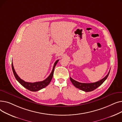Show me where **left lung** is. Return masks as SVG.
Masks as SVG:
<instances>
[{
	"label": "left lung",
	"mask_w": 122,
	"mask_h": 122,
	"mask_svg": "<svg viewBox=\"0 0 122 122\" xmlns=\"http://www.w3.org/2000/svg\"><path fill=\"white\" fill-rule=\"evenodd\" d=\"M110 71H109L108 74L105 76V77L101 79V80L97 81L95 82H93V83H81L78 82L77 81H76L73 79L72 78H71L70 76V80H71L72 83L73 85L76 88H78L81 91H83L86 92H92L93 91L94 89L96 88H97L98 87L100 86L104 81L106 80L109 74Z\"/></svg>",
	"instance_id": "left-lung-1"
}]
</instances>
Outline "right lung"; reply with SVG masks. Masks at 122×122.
Masks as SVG:
<instances>
[{
  "label": "right lung",
  "instance_id": "obj_1",
  "mask_svg": "<svg viewBox=\"0 0 122 122\" xmlns=\"http://www.w3.org/2000/svg\"><path fill=\"white\" fill-rule=\"evenodd\" d=\"M59 60H57L54 63L53 69L52 70L51 74L49 75V76L46 79L41 81H37L35 82H26L24 80H22L19 76H18L17 73H16L15 69L13 67V63L12 62V68L13 70V72L14 75L16 79L17 80V81L20 83V84L23 86L25 88H27L28 90L31 91V92H36L38 91H40L41 89L44 88L47 86L49 83L50 82L51 80L52 79L53 76V72L54 70V68L55 66L56 65L57 63L58 62Z\"/></svg>",
  "mask_w": 122,
  "mask_h": 122
}]
</instances>
